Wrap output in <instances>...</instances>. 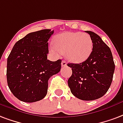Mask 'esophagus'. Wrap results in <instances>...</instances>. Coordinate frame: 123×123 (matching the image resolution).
Returning <instances> with one entry per match:
<instances>
[{
	"mask_svg": "<svg viewBox=\"0 0 123 123\" xmlns=\"http://www.w3.org/2000/svg\"><path fill=\"white\" fill-rule=\"evenodd\" d=\"M61 65L62 67H64V66H66V62L65 61H62L61 62Z\"/></svg>",
	"mask_w": 123,
	"mask_h": 123,
	"instance_id": "34e87169",
	"label": "esophagus"
}]
</instances>
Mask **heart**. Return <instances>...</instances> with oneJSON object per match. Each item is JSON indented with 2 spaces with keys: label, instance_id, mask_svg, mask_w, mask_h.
Masks as SVG:
<instances>
[{
  "label": "heart",
  "instance_id": "obj_1",
  "mask_svg": "<svg viewBox=\"0 0 123 123\" xmlns=\"http://www.w3.org/2000/svg\"><path fill=\"white\" fill-rule=\"evenodd\" d=\"M93 43L91 36L81 32H65L55 36L54 44L51 45L50 51L55 54L66 55L69 61L82 62L91 54Z\"/></svg>",
  "mask_w": 123,
  "mask_h": 123
}]
</instances>
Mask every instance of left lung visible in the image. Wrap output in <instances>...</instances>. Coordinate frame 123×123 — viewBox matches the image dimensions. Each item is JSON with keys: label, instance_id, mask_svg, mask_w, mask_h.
<instances>
[{"label": "left lung", "instance_id": "obj_1", "mask_svg": "<svg viewBox=\"0 0 123 123\" xmlns=\"http://www.w3.org/2000/svg\"><path fill=\"white\" fill-rule=\"evenodd\" d=\"M93 43L88 59L80 64L68 63L72 74L68 80L71 92L82 100H94L107 92L111 84L115 63L110 48L100 36L86 31Z\"/></svg>", "mask_w": 123, "mask_h": 123}]
</instances>
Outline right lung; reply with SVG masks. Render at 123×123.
I'll use <instances>...</instances> for the list:
<instances>
[{
    "label": "right lung",
    "instance_id": "add662e5",
    "mask_svg": "<svg viewBox=\"0 0 123 123\" xmlns=\"http://www.w3.org/2000/svg\"><path fill=\"white\" fill-rule=\"evenodd\" d=\"M54 33L43 29L18 41L7 59V82L12 94L25 102H34L47 94L48 80L59 73L61 60L51 61L48 41Z\"/></svg>",
    "mask_w": 123,
    "mask_h": 123
}]
</instances>
